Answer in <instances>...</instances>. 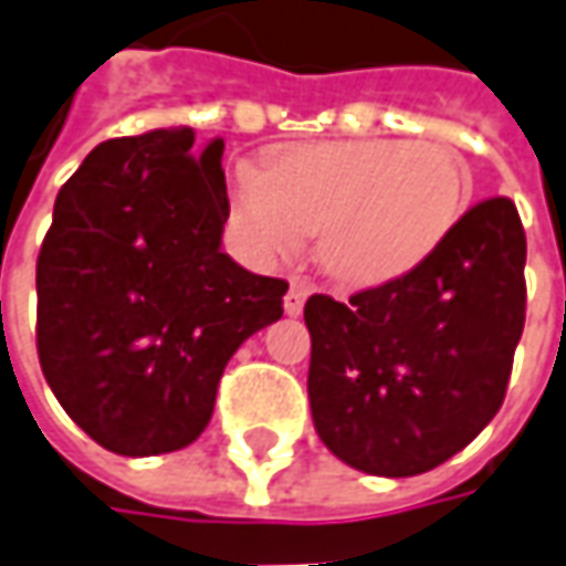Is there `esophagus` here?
Returning a JSON list of instances; mask_svg holds the SVG:
<instances>
[{
	"mask_svg": "<svg viewBox=\"0 0 566 566\" xmlns=\"http://www.w3.org/2000/svg\"><path fill=\"white\" fill-rule=\"evenodd\" d=\"M306 297H310V284L303 282V279H294L291 287H287V294H284V310H287V316H301Z\"/></svg>",
	"mask_w": 566,
	"mask_h": 566,
	"instance_id": "esophagus-1",
	"label": "esophagus"
}]
</instances>
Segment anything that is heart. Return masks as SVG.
Listing matches in <instances>:
<instances>
[{
    "label": "heart",
    "mask_w": 566,
    "mask_h": 566,
    "mask_svg": "<svg viewBox=\"0 0 566 566\" xmlns=\"http://www.w3.org/2000/svg\"><path fill=\"white\" fill-rule=\"evenodd\" d=\"M473 171L432 140L287 144L231 178V224L260 260L301 253L319 234L322 269L350 287H379L429 263L463 219Z\"/></svg>",
    "instance_id": "b5f03b06"
}]
</instances>
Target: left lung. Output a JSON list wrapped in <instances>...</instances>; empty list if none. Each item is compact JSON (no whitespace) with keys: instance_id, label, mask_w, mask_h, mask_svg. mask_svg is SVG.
Wrapping results in <instances>:
<instances>
[{"instance_id":"obj_1","label":"left lung","mask_w":566,"mask_h":566,"mask_svg":"<svg viewBox=\"0 0 566 566\" xmlns=\"http://www.w3.org/2000/svg\"><path fill=\"white\" fill-rule=\"evenodd\" d=\"M526 234L482 200L407 279L338 303L313 294L310 410L322 444L369 476H419L497 413L526 319Z\"/></svg>"}]
</instances>
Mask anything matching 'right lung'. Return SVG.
Segmentation results:
<instances>
[{
  "mask_svg": "<svg viewBox=\"0 0 566 566\" xmlns=\"http://www.w3.org/2000/svg\"><path fill=\"white\" fill-rule=\"evenodd\" d=\"M106 140L55 197L36 260V354L90 439L149 458L200 439L234 350L282 319L287 282L222 253V140Z\"/></svg>",
  "mask_w": 566,
  "mask_h": 566,
  "instance_id": "right-lung-1",
  "label": "right lung"
}]
</instances>
